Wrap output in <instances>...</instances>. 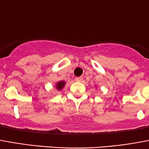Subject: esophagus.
Returning <instances> with one entry per match:
<instances>
[{
    "instance_id": "1",
    "label": "esophagus",
    "mask_w": 149,
    "mask_h": 149,
    "mask_svg": "<svg viewBox=\"0 0 149 149\" xmlns=\"http://www.w3.org/2000/svg\"><path fill=\"white\" fill-rule=\"evenodd\" d=\"M76 81H77V82H82L83 81V77H77L76 78Z\"/></svg>"
}]
</instances>
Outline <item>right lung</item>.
Returning <instances> with one entry per match:
<instances>
[{
    "label": "right lung",
    "instance_id": "right-lung-1",
    "mask_svg": "<svg viewBox=\"0 0 149 149\" xmlns=\"http://www.w3.org/2000/svg\"><path fill=\"white\" fill-rule=\"evenodd\" d=\"M65 81H64V80H61V81H58V83L56 84V89L58 90V91H61V89H63V88L65 86Z\"/></svg>",
    "mask_w": 149,
    "mask_h": 149
}]
</instances>
